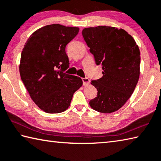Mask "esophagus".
Here are the masks:
<instances>
[{
  "instance_id": "1",
  "label": "esophagus",
  "mask_w": 161,
  "mask_h": 161,
  "mask_svg": "<svg viewBox=\"0 0 161 161\" xmlns=\"http://www.w3.org/2000/svg\"><path fill=\"white\" fill-rule=\"evenodd\" d=\"M83 86H88V85L90 84V79L89 78H83Z\"/></svg>"
}]
</instances>
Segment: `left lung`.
Instances as JSON below:
<instances>
[{
    "mask_svg": "<svg viewBox=\"0 0 161 161\" xmlns=\"http://www.w3.org/2000/svg\"><path fill=\"white\" fill-rule=\"evenodd\" d=\"M82 34L102 66L103 76L91 85L97 97L90 106L100 113L110 114L120 109L134 92L140 74V52L131 35L123 29L108 26L86 28Z\"/></svg>",
    "mask_w": 161,
    "mask_h": 161,
    "instance_id": "obj_1",
    "label": "left lung"
}]
</instances>
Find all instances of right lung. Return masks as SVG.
<instances>
[{
    "label": "right lung",
    "mask_w": 161,
    "mask_h": 161,
    "mask_svg": "<svg viewBox=\"0 0 161 161\" xmlns=\"http://www.w3.org/2000/svg\"><path fill=\"white\" fill-rule=\"evenodd\" d=\"M78 31V27L50 24L33 32L24 45L20 76L33 102L46 113L66 111L83 86L80 78L64 73L69 65L66 46Z\"/></svg>",
    "instance_id": "obj_1"
}]
</instances>
